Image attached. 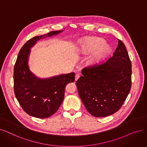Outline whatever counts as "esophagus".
Here are the masks:
<instances>
[{
  "label": "esophagus",
  "instance_id": "obj_1",
  "mask_svg": "<svg viewBox=\"0 0 147 147\" xmlns=\"http://www.w3.org/2000/svg\"><path fill=\"white\" fill-rule=\"evenodd\" d=\"M80 74H76V76H75V81H77L78 80V79H79V78H80Z\"/></svg>",
  "mask_w": 147,
  "mask_h": 147
}]
</instances>
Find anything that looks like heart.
<instances>
[{"instance_id":"heart-1","label":"heart","mask_w":147,"mask_h":147,"mask_svg":"<svg viewBox=\"0 0 147 147\" xmlns=\"http://www.w3.org/2000/svg\"><path fill=\"white\" fill-rule=\"evenodd\" d=\"M110 52V47L109 45H105V41L102 38L96 37L87 38L82 42L78 48V53L81 56H86L93 53L87 60V65L91 67L101 64Z\"/></svg>"}]
</instances>
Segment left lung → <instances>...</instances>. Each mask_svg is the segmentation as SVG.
Wrapping results in <instances>:
<instances>
[{
	"mask_svg": "<svg viewBox=\"0 0 147 147\" xmlns=\"http://www.w3.org/2000/svg\"><path fill=\"white\" fill-rule=\"evenodd\" d=\"M82 73L76 85L91 115L104 117L119 110L132 84V64L124 43L119 40L112 57L101 65L83 68Z\"/></svg>",
	"mask_w": 147,
	"mask_h": 147,
	"instance_id": "obj_1",
	"label": "left lung"
}]
</instances>
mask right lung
Listing matches in <instances>:
<instances>
[{
    "instance_id": "add662e5",
    "label": "right lung",
    "mask_w": 147,
    "mask_h": 147,
    "mask_svg": "<svg viewBox=\"0 0 147 147\" xmlns=\"http://www.w3.org/2000/svg\"><path fill=\"white\" fill-rule=\"evenodd\" d=\"M63 32L53 31L47 34L34 37L23 45L19 52L14 66V92L22 109L31 116L40 119L51 116L63 101L66 85L74 81L73 72L41 79L29 68L30 49L41 38L56 36Z\"/></svg>"
}]
</instances>
